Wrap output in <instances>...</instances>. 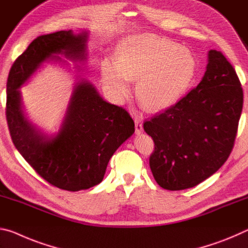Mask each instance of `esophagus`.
<instances>
[{"mask_svg": "<svg viewBox=\"0 0 248 248\" xmlns=\"http://www.w3.org/2000/svg\"><path fill=\"white\" fill-rule=\"evenodd\" d=\"M135 131L137 134H140L143 132V124H141V121L140 119H135Z\"/></svg>", "mask_w": 248, "mask_h": 248, "instance_id": "34e87169", "label": "esophagus"}]
</instances>
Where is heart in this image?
<instances>
[{
    "instance_id": "1",
    "label": "heart",
    "mask_w": 248,
    "mask_h": 248,
    "mask_svg": "<svg viewBox=\"0 0 248 248\" xmlns=\"http://www.w3.org/2000/svg\"><path fill=\"white\" fill-rule=\"evenodd\" d=\"M197 71L189 49L167 38L139 35L126 38L117 49V62L105 59L102 77L119 100L131 93V80L139 79L136 93L152 111L168 108L185 94Z\"/></svg>"
}]
</instances>
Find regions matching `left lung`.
<instances>
[{
  "label": "left lung",
  "mask_w": 248,
  "mask_h": 248,
  "mask_svg": "<svg viewBox=\"0 0 248 248\" xmlns=\"http://www.w3.org/2000/svg\"><path fill=\"white\" fill-rule=\"evenodd\" d=\"M243 97L232 64L221 51L210 50L197 88L144 123L155 144L149 166L161 188H192L222 167L236 139Z\"/></svg>",
  "instance_id": "left-lung-1"
}]
</instances>
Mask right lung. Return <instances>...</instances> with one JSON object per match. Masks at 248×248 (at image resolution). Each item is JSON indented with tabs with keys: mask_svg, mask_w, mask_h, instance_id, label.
Wrapping results in <instances>:
<instances>
[{
	"mask_svg": "<svg viewBox=\"0 0 248 248\" xmlns=\"http://www.w3.org/2000/svg\"><path fill=\"white\" fill-rule=\"evenodd\" d=\"M88 31H60L32 40L15 60L6 83V121L19 154L48 184L68 191L86 190L103 180L116 149L133 135L126 109L104 101L93 84L81 79L74 88L59 132L48 136L28 122L18 90L48 60L87 58Z\"/></svg>",
	"mask_w": 248,
	"mask_h": 248,
	"instance_id": "add662e5",
	"label": "right lung"
}]
</instances>
